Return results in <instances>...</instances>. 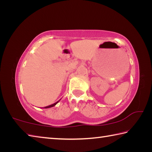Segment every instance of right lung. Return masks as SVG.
<instances>
[{"label": "right lung", "mask_w": 152, "mask_h": 152, "mask_svg": "<svg viewBox=\"0 0 152 152\" xmlns=\"http://www.w3.org/2000/svg\"><path fill=\"white\" fill-rule=\"evenodd\" d=\"M60 101H58V102H55V103H53V104H50V105H49V106H47V107H45L44 108L45 109H48V108H51V107H54L55 105L58 103V102Z\"/></svg>", "instance_id": "right-lung-1"}]
</instances>
